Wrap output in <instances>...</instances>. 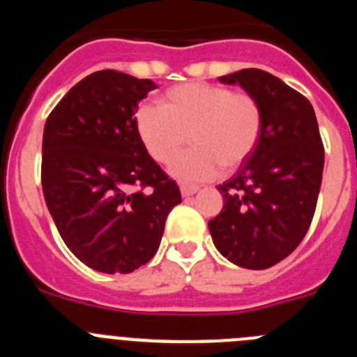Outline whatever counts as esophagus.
<instances>
[{
  "label": "esophagus",
  "instance_id": "34e87169",
  "mask_svg": "<svg viewBox=\"0 0 357 357\" xmlns=\"http://www.w3.org/2000/svg\"><path fill=\"white\" fill-rule=\"evenodd\" d=\"M178 188H181L182 197H191V195H195L198 191V185L189 184V182H181V184H178Z\"/></svg>",
  "mask_w": 357,
  "mask_h": 357
}]
</instances>
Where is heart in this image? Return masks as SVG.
<instances>
[{
	"instance_id": "heart-1",
	"label": "heart",
	"mask_w": 357,
	"mask_h": 357,
	"mask_svg": "<svg viewBox=\"0 0 357 357\" xmlns=\"http://www.w3.org/2000/svg\"><path fill=\"white\" fill-rule=\"evenodd\" d=\"M263 127L264 110L254 94L207 82L175 85L160 105L135 110V132L159 164L172 162L193 141L172 166L175 175L191 181L211 178L222 166L238 168L257 148Z\"/></svg>"
}]
</instances>
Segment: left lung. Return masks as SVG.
<instances>
[{
    "label": "left lung",
    "mask_w": 357,
    "mask_h": 357,
    "mask_svg": "<svg viewBox=\"0 0 357 357\" xmlns=\"http://www.w3.org/2000/svg\"><path fill=\"white\" fill-rule=\"evenodd\" d=\"M239 84L264 110L259 144L229 181L218 185L223 209L209 222L214 247L230 263L266 270L286 259L313 222L326 150L313 105L263 69H241Z\"/></svg>",
    "instance_id": "8db88e82"
}]
</instances>
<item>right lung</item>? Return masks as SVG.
Here are the masks:
<instances>
[{"instance_id": "obj_1", "label": "right lung", "mask_w": 357, "mask_h": 357, "mask_svg": "<svg viewBox=\"0 0 357 357\" xmlns=\"http://www.w3.org/2000/svg\"><path fill=\"white\" fill-rule=\"evenodd\" d=\"M155 87L102 69L73 85L44 125V200L69 250L98 272L146 264L182 202L135 132L137 105Z\"/></svg>"}]
</instances>
